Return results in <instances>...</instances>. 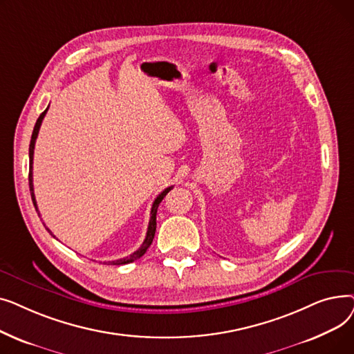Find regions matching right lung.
Masks as SVG:
<instances>
[{
    "label": "right lung",
    "mask_w": 354,
    "mask_h": 354,
    "mask_svg": "<svg viewBox=\"0 0 354 354\" xmlns=\"http://www.w3.org/2000/svg\"><path fill=\"white\" fill-rule=\"evenodd\" d=\"M48 107L43 111V113L40 115V118L37 119L35 122V126H34V130H32V135H31V142H30V151H28V155H30V174H28V183H30V194H31V199H32V203L35 207V211L37 214H39V209H37V202H35V196H34V188H32V156H34V146H35V139L37 136H39V130H40V126H41V122L47 113ZM174 187H169L166 188L163 192H160L156 199L153 201V205H152V209H151V219H149V225H147V232H146V236H145V241L143 244L140 245V248L138 251H135L133 254H130L129 257L126 258H120V259H116V261H111L110 264L113 266H123V264H129V263H133L135 259L140 258L146 251L147 248L151 247L152 241H153V236H155V232H156V212H158V208H159V203L162 202V199L166 196V194L169 192ZM47 231L51 234V231L47 228ZM53 235V234H51Z\"/></svg>",
    "instance_id": "add662e5"
}]
</instances>
